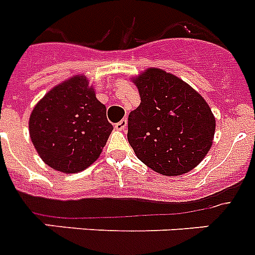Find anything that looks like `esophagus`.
I'll return each mask as SVG.
<instances>
[{
  "label": "esophagus",
  "instance_id": "1",
  "mask_svg": "<svg viewBox=\"0 0 255 255\" xmlns=\"http://www.w3.org/2000/svg\"><path fill=\"white\" fill-rule=\"evenodd\" d=\"M115 129H118V131H126L127 129V119H122L121 122H118L115 124Z\"/></svg>",
  "mask_w": 255,
  "mask_h": 255
}]
</instances>
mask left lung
Segmentation results:
<instances>
[{"mask_svg": "<svg viewBox=\"0 0 255 255\" xmlns=\"http://www.w3.org/2000/svg\"><path fill=\"white\" fill-rule=\"evenodd\" d=\"M140 106L128 115V142L141 162L181 175L204 158L216 122L202 95L177 76L149 68L134 78Z\"/></svg>", "mask_w": 255, "mask_h": 255, "instance_id": "1", "label": "left lung"}]
</instances>
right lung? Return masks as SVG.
<instances>
[{"mask_svg": "<svg viewBox=\"0 0 255 255\" xmlns=\"http://www.w3.org/2000/svg\"><path fill=\"white\" fill-rule=\"evenodd\" d=\"M28 129L41 160L68 174L85 170L98 158L114 127L107 121L106 106L81 74L55 86L39 101Z\"/></svg>", "mask_w": 255, "mask_h": 255, "instance_id": "add662e5", "label": "right lung"}]
</instances>
